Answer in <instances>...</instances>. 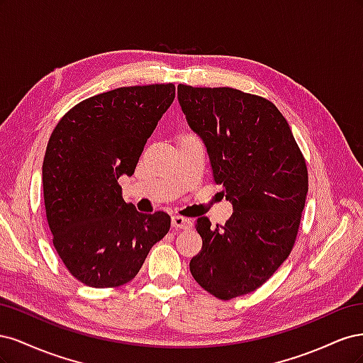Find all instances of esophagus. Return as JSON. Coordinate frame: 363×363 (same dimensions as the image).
I'll return each mask as SVG.
<instances>
[{
  "mask_svg": "<svg viewBox=\"0 0 363 363\" xmlns=\"http://www.w3.org/2000/svg\"><path fill=\"white\" fill-rule=\"evenodd\" d=\"M171 224L174 228H182V230H188L192 227V221L188 218L184 216H180V215H174L172 219H171Z\"/></svg>",
  "mask_w": 363,
  "mask_h": 363,
  "instance_id": "esophagus-1",
  "label": "esophagus"
}]
</instances>
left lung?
I'll list each match as a JSON object with an SVG mask.
<instances>
[{
	"label": "left lung",
	"instance_id": "1",
	"mask_svg": "<svg viewBox=\"0 0 363 363\" xmlns=\"http://www.w3.org/2000/svg\"><path fill=\"white\" fill-rule=\"evenodd\" d=\"M189 127L207 148L213 180L233 215L211 228L196 219L201 251L189 268L219 300L260 288L291 255L306 203L307 167L288 121L267 98L233 87L179 84Z\"/></svg>",
	"mask_w": 363,
	"mask_h": 363
}]
</instances>
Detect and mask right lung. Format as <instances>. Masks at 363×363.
Instances as JSON below:
<instances>
[{
    "instance_id": "add662e5",
    "label": "right lung",
    "mask_w": 363,
    "mask_h": 363,
    "mask_svg": "<svg viewBox=\"0 0 363 363\" xmlns=\"http://www.w3.org/2000/svg\"><path fill=\"white\" fill-rule=\"evenodd\" d=\"M174 98L172 83L118 87L74 106L52 130L42 164L47 221L65 267L86 286L135 279L169 232V215L138 212L118 179L133 175Z\"/></svg>"
}]
</instances>
